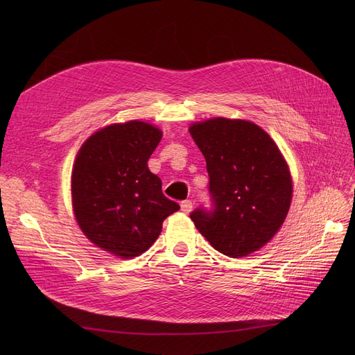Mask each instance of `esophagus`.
I'll return each instance as SVG.
<instances>
[{
	"instance_id": "1",
	"label": "esophagus",
	"mask_w": 355,
	"mask_h": 355,
	"mask_svg": "<svg viewBox=\"0 0 355 355\" xmlns=\"http://www.w3.org/2000/svg\"><path fill=\"white\" fill-rule=\"evenodd\" d=\"M181 210L184 213H190L193 210V202L190 200H185L181 202Z\"/></svg>"
}]
</instances>
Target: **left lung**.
<instances>
[{
	"instance_id": "left-lung-1",
	"label": "left lung",
	"mask_w": 355,
	"mask_h": 355,
	"mask_svg": "<svg viewBox=\"0 0 355 355\" xmlns=\"http://www.w3.org/2000/svg\"><path fill=\"white\" fill-rule=\"evenodd\" d=\"M190 134L207 162L213 210L190 217L220 253L243 257L282 227L292 200L289 166L275 141L253 122L213 118Z\"/></svg>"
}]
</instances>
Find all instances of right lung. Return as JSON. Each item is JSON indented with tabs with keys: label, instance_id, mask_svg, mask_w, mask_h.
Wrapping results in <instances>:
<instances>
[{
	"label": "right lung",
	"instance_id": "1",
	"mask_svg": "<svg viewBox=\"0 0 355 355\" xmlns=\"http://www.w3.org/2000/svg\"><path fill=\"white\" fill-rule=\"evenodd\" d=\"M161 129L141 121L112 123L89 137L71 171L74 217L85 236L121 259L154 245L162 221L180 206L162 194L148 159Z\"/></svg>",
	"mask_w": 355,
	"mask_h": 355
}]
</instances>
